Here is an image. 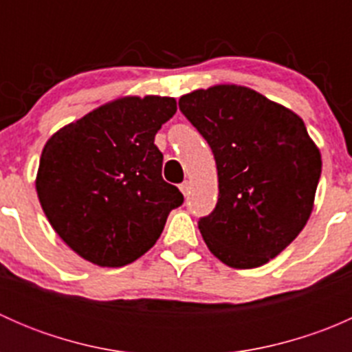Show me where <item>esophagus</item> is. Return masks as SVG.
<instances>
[{
    "mask_svg": "<svg viewBox=\"0 0 352 352\" xmlns=\"http://www.w3.org/2000/svg\"><path fill=\"white\" fill-rule=\"evenodd\" d=\"M179 189H180V192L184 194V196H187V194H189V189H190V184L187 182V180H186V182H182V184H180V186H179Z\"/></svg>",
    "mask_w": 352,
    "mask_h": 352,
    "instance_id": "1",
    "label": "esophagus"
}]
</instances>
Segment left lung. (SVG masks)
<instances>
[{"label": "left lung", "instance_id": "1", "mask_svg": "<svg viewBox=\"0 0 352 352\" xmlns=\"http://www.w3.org/2000/svg\"><path fill=\"white\" fill-rule=\"evenodd\" d=\"M179 107L218 168L216 208L199 219L206 245L230 267L267 264L300 235L314 209L322 158L305 122L239 85L190 91Z\"/></svg>", "mask_w": 352, "mask_h": 352}]
</instances>
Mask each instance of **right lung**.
I'll list each match as a JSON object with an SVG mask.
<instances>
[{
  "label": "right lung",
  "instance_id": "right-lung-1",
  "mask_svg": "<svg viewBox=\"0 0 352 352\" xmlns=\"http://www.w3.org/2000/svg\"><path fill=\"white\" fill-rule=\"evenodd\" d=\"M177 112L172 97H124L52 134L38 163V201L71 250L122 267L160 239L184 196L162 177L155 134Z\"/></svg>",
  "mask_w": 352,
  "mask_h": 352
}]
</instances>
